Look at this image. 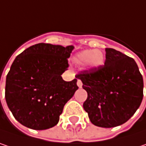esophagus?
<instances>
[{
	"label": "esophagus",
	"mask_w": 146,
	"mask_h": 146,
	"mask_svg": "<svg viewBox=\"0 0 146 146\" xmlns=\"http://www.w3.org/2000/svg\"><path fill=\"white\" fill-rule=\"evenodd\" d=\"M77 86H78L79 88H81V87H82L83 84H82V82H81L80 80H77Z\"/></svg>",
	"instance_id": "1"
}]
</instances>
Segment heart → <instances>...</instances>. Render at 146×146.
<instances>
[{"instance_id":"obj_1","label":"heart","mask_w":146,"mask_h":146,"mask_svg":"<svg viewBox=\"0 0 146 146\" xmlns=\"http://www.w3.org/2000/svg\"><path fill=\"white\" fill-rule=\"evenodd\" d=\"M74 62L79 67L97 70L105 64V55L100 50H86L74 57Z\"/></svg>"}]
</instances>
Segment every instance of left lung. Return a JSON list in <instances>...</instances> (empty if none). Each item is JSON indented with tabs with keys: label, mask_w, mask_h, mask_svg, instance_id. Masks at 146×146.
<instances>
[{
	"label": "left lung",
	"mask_w": 146,
	"mask_h": 146,
	"mask_svg": "<svg viewBox=\"0 0 146 146\" xmlns=\"http://www.w3.org/2000/svg\"><path fill=\"white\" fill-rule=\"evenodd\" d=\"M105 66L76 76L88 97L83 104L90 122L111 128L130 120L143 99L144 82L133 58L112 48L106 49Z\"/></svg>",
	"instance_id": "1"
}]
</instances>
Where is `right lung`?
Wrapping results in <instances>:
<instances>
[{
    "label": "right lung",
    "instance_id": "1",
    "mask_svg": "<svg viewBox=\"0 0 146 146\" xmlns=\"http://www.w3.org/2000/svg\"><path fill=\"white\" fill-rule=\"evenodd\" d=\"M74 48L40 43L14 60L5 80V101L24 126L41 130L57 125L65 105L78 90L76 79L61 77Z\"/></svg>",
    "mask_w": 146,
    "mask_h": 146
}]
</instances>
